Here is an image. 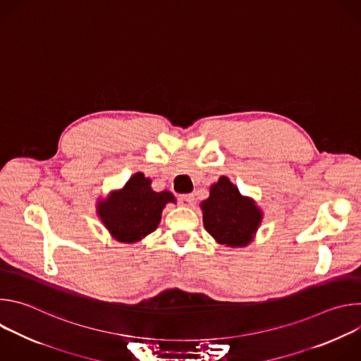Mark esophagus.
Wrapping results in <instances>:
<instances>
[{
	"mask_svg": "<svg viewBox=\"0 0 361 361\" xmlns=\"http://www.w3.org/2000/svg\"><path fill=\"white\" fill-rule=\"evenodd\" d=\"M180 202L184 207H191L194 204V194H181L180 195Z\"/></svg>",
	"mask_w": 361,
	"mask_h": 361,
	"instance_id": "34e87169",
	"label": "esophagus"
}]
</instances>
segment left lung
Masks as SVG:
<instances>
[{
    "label": "left lung",
    "instance_id": "left-lung-1",
    "mask_svg": "<svg viewBox=\"0 0 361 361\" xmlns=\"http://www.w3.org/2000/svg\"><path fill=\"white\" fill-rule=\"evenodd\" d=\"M204 228L221 245L247 247L263 221V212L251 197L243 195L228 177L221 176L201 201Z\"/></svg>",
    "mask_w": 361,
    "mask_h": 361
}]
</instances>
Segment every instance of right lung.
<instances>
[{
	"instance_id": "obj_1",
	"label": "right lung",
	"mask_w": 361,
	"mask_h": 361,
	"mask_svg": "<svg viewBox=\"0 0 361 361\" xmlns=\"http://www.w3.org/2000/svg\"><path fill=\"white\" fill-rule=\"evenodd\" d=\"M169 202L176 204L170 191H154L151 178L135 173L123 188L97 200V216L118 243L134 244L156 231Z\"/></svg>"
}]
</instances>
